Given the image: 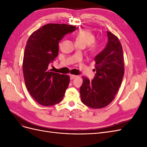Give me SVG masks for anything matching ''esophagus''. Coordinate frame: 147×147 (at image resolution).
Masks as SVG:
<instances>
[{
  "label": "esophagus",
  "mask_w": 147,
  "mask_h": 147,
  "mask_svg": "<svg viewBox=\"0 0 147 147\" xmlns=\"http://www.w3.org/2000/svg\"><path fill=\"white\" fill-rule=\"evenodd\" d=\"M76 77H77V75H70V79L71 80H74V78H75Z\"/></svg>",
  "instance_id": "esophagus-1"
}]
</instances>
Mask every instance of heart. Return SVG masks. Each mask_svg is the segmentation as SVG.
Masks as SVG:
<instances>
[{
	"instance_id": "obj_1",
	"label": "heart",
	"mask_w": 147,
	"mask_h": 147,
	"mask_svg": "<svg viewBox=\"0 0 147 147\" xmlns=\"http://www.w3.org/2000/svg\"><path fill=\"white\" fill-rule=\"evenodd\" d=\"M95 35L88 29H82L75 35L76 45H83L84 47L90 45L92 52H95L98 50V46L97 44L93 43L95 42Z\"/></svg>"
}]
</instances>
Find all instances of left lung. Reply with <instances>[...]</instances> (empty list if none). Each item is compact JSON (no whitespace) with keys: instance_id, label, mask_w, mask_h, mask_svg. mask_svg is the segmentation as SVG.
Segmentation results:
<instances>
[{"instance_id":"1","label":"left lung","mask_w":147,"mask_h":147,"mask_svg":"<svg viewBox=\"0 0 147 147\" xmlns=\"http://www.w3.org/2000/svg\"><path fill=\"white\" fill-rule=\"evenodd\" d=\"M107 33V45L94 58L95 77L91 81L83 77V83L80 88L82 102L93 109L104 108L113 101L124 75L121 44L116 35L109 31Z\"/></svg>"}]
</instances>
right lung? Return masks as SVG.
Listing matches in <instances>:
<instances>
[{
	"mask_svg": "<svg viewBox=\"0 0 147 147\" xmlns=\"http://www.w3.org/2000/svg\"><path fill=\"white\" fill-rule=\"evenodd\" d=\"M76 30L65 24H48L30 35L23 62L26 86L35 101L43 106L58 104L63 100L70 82L67 75L50 72L48 65L59 52V42Z\"/></svg>",
	"mask_w": 147,
	"mask_h": 147,
	"instance_id": "right-lung-1",
	"label": "right lung"
}]
</instances>
